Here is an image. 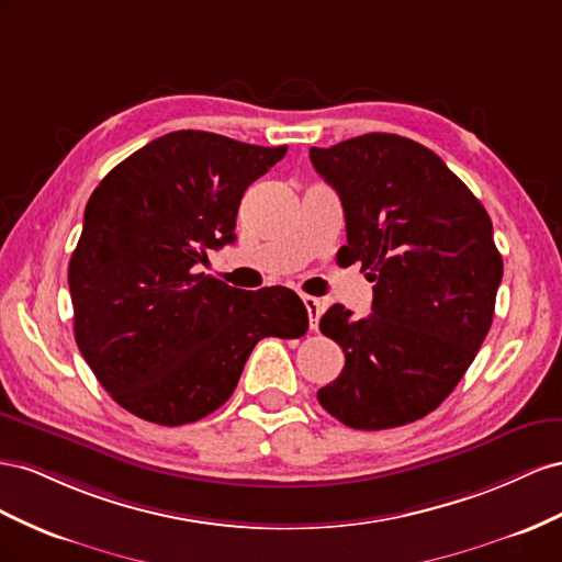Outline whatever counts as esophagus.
I'll return each instance as SVG.
<instances>
[{
    "label": "esophagus",
    "instance_id": "34e87169",
    "mask_svg": "<svg viewBox=\"0 0 562 562\" xmlns=\"http://www.w3.org/2000/svg\"><path fill=\"white\" fill-rule=\"evenodd\" d=\"M301 301H303V306H306V311H308V325H311V329H317V319H319V299L308 296V294H303V296H301Z\"/></svg>",
    "mask_w": 562,
    "mask_h": 562
}]
</instances>
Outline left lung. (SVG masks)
<instances>
[{
    "label": "left lung",
    "instance_id": "1",
    "mask_svg": "<svg viewBox=\"0 0 562 562\" xmlns=\"http://www.w3.org/2000/svg\"><path fill=\"white\" fill-rule=\"evenodd\" d=\"M311 162L344 206L339 263L358 261L374 282L367 317L341 303L319 317L346 364L317 400L358 430L412 424L454 391L490 331L504 276L492 221L412 138L364 134L311 148Z\"/></svg>",
    "mask_w": 562,
    "mask_h": 562
}]
</instances>
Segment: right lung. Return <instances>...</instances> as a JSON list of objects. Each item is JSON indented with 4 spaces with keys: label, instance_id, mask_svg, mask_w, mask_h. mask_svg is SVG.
<instances>
[{
    "label": "right lung",
    "instance_id": "1",
    "mask_svg": "<svg viewBox=\"0 0 562 562\" xmlns=\"http://www.w3.org/2000/svg\"><path fill=\"white\" fill-rule=\"evenodd\" d=\"M284 153L171 132L91 192L68 266L75 341L126 412L159 426L198 422L233 395L256 344L306 334L292 290L245 292L195 272L233 243L245 190Z\"/></svg>",
    "mask_w": 562,
    "mask_h": 562
}]
</instances>
